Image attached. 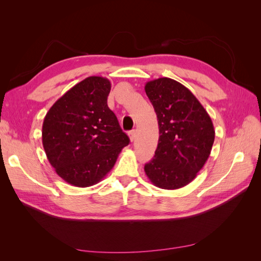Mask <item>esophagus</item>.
<instances>
[{"label": "esophagus", "instance_id": "34e87169", "mask_svg": "<svg viewBox=\"0 0 261 261\" xmlns=\"http://www.w3.org/2000/svg\"><path fill=\"white\" fill-rule=\"evenodd\" d=\"M128 136H129V139H130V141H134L135 140V138H136V130H130L129 133H128Z\"/></svg>", "mask_w": 261, "mask_h": 261}]
</instances>
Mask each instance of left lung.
<instances>
[{"instance_id": "obj_1", "label": "left lung", "mask_w": 261, "mask_h": 261, "mask_svg": "<svg viewBox=\"0 0 261 261\" xmlns=\"http://www.w3.org/2000/svg\"><path fill=\"white\" fill-rule=\"evenodd\" d=\"M145 91L159 124L154 156L145 164L153 185L184 187L196 177L210 155L215 128L209 114L185 86L168 77L148 82Z\"/></svg>"}]
</instances>
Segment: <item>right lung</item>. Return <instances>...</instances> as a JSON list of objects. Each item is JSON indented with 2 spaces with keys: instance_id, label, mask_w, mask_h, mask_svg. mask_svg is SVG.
<instances>
[{
  "instance_id": "1",
  "label": "right lung",
  "mask_w": 261,
  "mask_h": 261,
  "mask_svg": "<svg viewBox=\"0 0 261 261\" xmlns=\"http://www.w3.org/2000/svg\"><path fill=\"white\" fill-rule=\"evenodd\" d=\"M111 83L90 76L70 88L46 113L42 145L58 175L68 184L88 187L112 170L129 144L108 107Z\"/></svg>"
}]
</instances>
